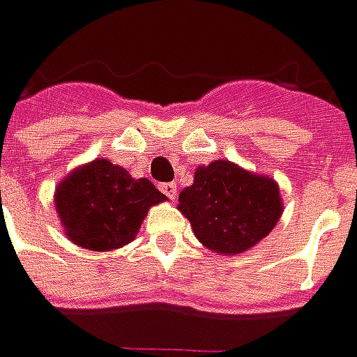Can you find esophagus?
I'll list each match as a JSON object with an SVG mask.
<instances>
[{"label":"esophagus","instance_id":"obj_1","mask_svg":"<svg viewBox=\"0 0 357 357\" xmlns=\"http://www.w3.org/2000/svg\"><path fill=\"white\" fill-rule=\"evenodd\" d=\"M160 191H162V193H164L168 199H176L178 185H176V183H172V181H168V183H160Z\"/></svg>","mask_w":357,"mask_h":357}]
</instances>
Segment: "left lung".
<instances>
[{"label":"left lung","mask_w":357,"mask_h":357,"mask_svg":"<svg viewBox=\"0 0 357 357\" xmlns=\"http://www.w3.org/2000/svg\"><path fill=\"white\" fill-rule=\"evenodd\" d=\"M179 211L205 246L240 254L268 236L281 217L278 183L217 160L195 172L193 185L179 193Z\"/></svg>","instance_id":"left-lung-1"}]
</instances>
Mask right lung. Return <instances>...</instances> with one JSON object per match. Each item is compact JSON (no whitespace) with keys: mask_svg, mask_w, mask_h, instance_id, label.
<instances>
[{"mask_svg":"<svg viewBox=\"0 0 357 357\" xmlns=\"http://www.w3.org/2000/svg\"><path fill=\"white\" fill-rule=\"evenodd\" d=\"M164 199L150 179L96 160L58 185L56 211L74 244L103 252L128 244L148 209Z\"/></svg>","mask_w":357,"mask_h":357,"instance_id":"add662e5","label":"right lung"}]
</instances>
